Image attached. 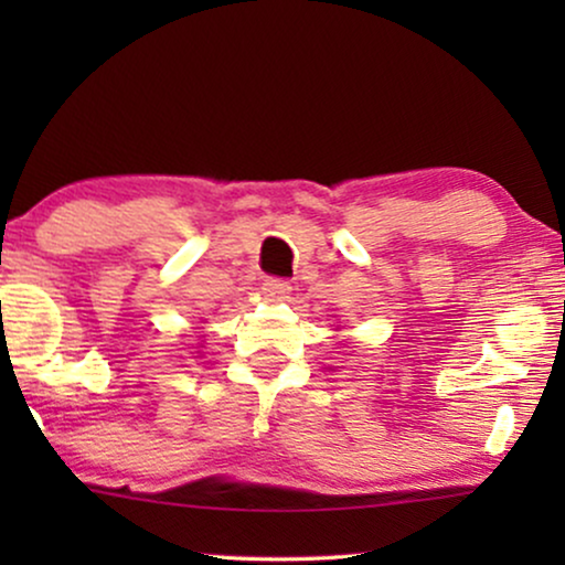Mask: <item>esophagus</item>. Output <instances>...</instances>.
Wrapping results in <instances>:
<instances>
[{
  "instance_id": "esophagus-1",
  "label": "esophagus",
  "mask_w": 565,
  "mask_h": 565,
  "mask_svg": "<svg viewBox=\"0 0 565 565\" xmlns=\"http://www.w3.org/2000/svg\"><path fill=\"white\" fill-rule=\"evenodd\" d=\"M262 290H265V296L269 300H285L290 296V282L282 280V277H267V280L262 282Z\"/></svg>"
}]
</instances>
